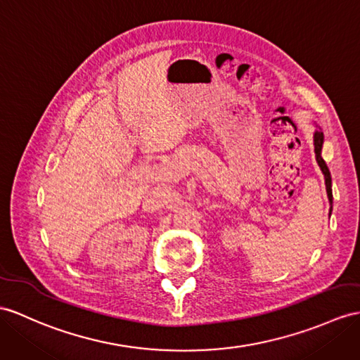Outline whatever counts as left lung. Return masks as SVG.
I'll return each mask as SVG.
<instances>
[{"label": "left lung", "mask_w": 360, "mask_h": 360, "mask_svg": "<svg viewBox=\"0 0 360 360\" xmlns=\"http://www.w3.org/2000/svg\"><path fill=\"white\" fill-rule=\"evenodd\" d=\"M313 140H314V154H316V162H318L319 168H321V171H322V174H323V179H326L327 195H328L330 203L333 205V194H331V175H330V171H328V166H327V163L323 162L322 155H321V151H322V143H323V133H322L321 129L314 131ZM330 214H331V209H330Z\"/></svg>", "instance_id": "8db88e82"}]
</instances>
